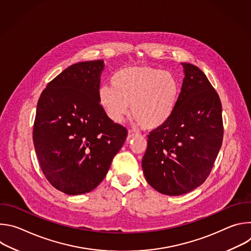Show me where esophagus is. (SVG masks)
<instances>
[{
	"label": "esophagus",
	"instance_id": "esophagus-1",
	"mask_svg": "<svg viewBox=\"0 0 251 251\" xmlns=\"http://www.w3.org/2000/svg\"><path fill=\"white\" fill-rule=\"evenodd\" d=\"M138 135V133H135V132H133V131H129L128 132V136H127V141H130L131 139H133L134 137H136Z\"/></svg>",
	"mask_w": 251,
	"mask_h": 251
}]
</instances>
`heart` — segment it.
<instances>
[{
	"label": "heart",
	"mask_w": 251,
	"mask_h": 251,
	"mask_svg": "<svg viewBox=\"0 0 251 251\" xmlns=\"http://www.w3.org/2000/svg\"><path fill=\"white\" fill-rule=\"evenodd\" d=\"M111 86H102L98 100L112 121L120 122L129 111L145 130L166 124L174 113L180 94L176 76L151 66H132L117 70Z\"/></svg>",
	"instance_id": "b5f03b06"
}]
</instances>
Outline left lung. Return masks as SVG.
I'll list each match as a JSON object with an SVG mask.
<instances>
[{
	"mask_svg": "<svg viewBox=\"0 0 251 251\" xmlns=\"http://www.w3.org/2000/svg\"><path fill=\"white\" fill-rule=\"evenodd\" d=\"M174 113L148 135L142 168L149 185L167 196L185 195L208 176L223 144L222 103L202 71L184 62Z\"/></svg>",
	"mask_w": 251,
	"mask_h": 251,
	"instance_id": "1",
	"label": "left lung"
}]
</instances>
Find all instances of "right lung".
I'll return each instance as SVG.
<instances>
[{
    "instance_id": "1",
    "label": "right lung",
    "mask_w": 251,
    "mask_h": 251,
    "mask_svg": "<svg viewBox=\"0 0 251 251\" xmlns=\"http://www.w3.org/2000/svg\"><path fill=\"white\" fill-rule=\"evenodd\" d=\"M103 60L73 64L41 94L32 140L42 171L70 196L94 190L122 148L127 130L114 123L98 100Z\"/></svg>"
}]
</instances>
